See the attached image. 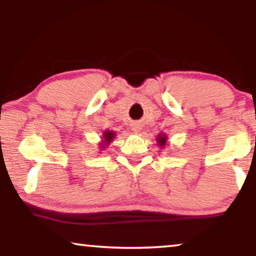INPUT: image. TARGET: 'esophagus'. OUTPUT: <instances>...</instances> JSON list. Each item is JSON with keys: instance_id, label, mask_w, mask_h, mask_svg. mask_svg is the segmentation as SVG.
I'll return each mask as SVG.
<instances>
[{"instance_id": "34e87169", "label": "esophagus", "mask_w": 256, "mask_h": 256, "mask_svg": "<svg viewBox=\"0 0 256 256\" xmlns=\"http://www.w3.org/2000/svg\"><path fill=\"white\" fill-rule=\"evenodd\" d=\"M133 132H136V133H138V132H140L141 131V126H140V125H134V126H133Z\"/></svg>"}]
</instances>
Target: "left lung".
<instances>
[{"label":"left lung","instance_id":"obj_1","mask_svg":"<svg viewBox=\"0 0 256 256\" xmlns=\"http://www.w3.org/2000/svg\"><path fill=\"white\" fill-rule=\"evenodd\" d=\"M157 144L160 148H164L167 144V136L164 133H159L157 136Z\"/></svg>","mask_w":256,"mask_h":256}]
</instances>
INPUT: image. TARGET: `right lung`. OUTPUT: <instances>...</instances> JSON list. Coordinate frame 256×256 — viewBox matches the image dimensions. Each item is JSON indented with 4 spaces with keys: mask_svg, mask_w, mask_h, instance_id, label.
<instances>
[{
    "mask_svg": "<svg viewBox=\"0 0 256 256\" xmlns=\"http://www.w3.org/2000/svg\"><path fill=\"white\" fill-rule=\"evenodd\" d=\"M116 136V133L114 131H110V130H105L102 136V141L99 142V149L105 150L108 146L110 144V142L114 140Z\"/></svg>",
    "mask_w": 256,
    "mask_h": 256,
    "instance_id": "right-lung-1",
    "label": "right lung"
}]
</instances>
